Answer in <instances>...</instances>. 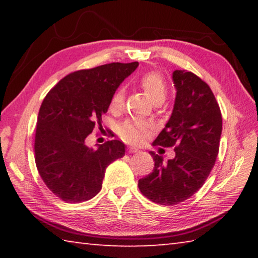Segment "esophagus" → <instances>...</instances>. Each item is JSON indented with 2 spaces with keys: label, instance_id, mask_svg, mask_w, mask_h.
<instances>
[{
  "label": "esophagus",
  "instance_id": "obj_1",
  "mask_svg": "<svg viewBox=\"0 0 258 258\" xmlns=\"http://www.w3.org/2000/svg\"><path fill=\"white\" fill-rule=\"evenodd\" d=\"M140 150L138 149V148L135 147H128V152H131V154H134V152H139Z\"/></svg>",
  "mask_w": 258,
  "mask_h": 258
}]
</instances>
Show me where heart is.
I'll return each instance as SVG.
<instances>
[{
	"label": "heart",
	"instance_id": "obj_1",
	"mask_svg": "<svg viewBox=\"0 0 258 258\" xmlns=\"http://www.w3.org/2000/svg\"><path fill=\"white\" fill-rule=\"evenodd\" d=\"M140 86L145 91L147 97L152 102H163L167 93V87L164 78L158 73L145 74L139 81ZM124 103V91L118 90L113 94L111 99V108L118 109ZM149 124L147 121L138 119H128L120 125L118 130L119 135L125 141L131 143H141L146 139V135L149 131Z\"/></svg>",
	"mask_w": 258,
	"mask_h": 258
}]
</instances>
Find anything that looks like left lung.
<instances>
[{"instance_id":"obj_1","label":"left lung","mask_w":258,"mask_h":258,"mask_svg":"<svg viewBox=\"0 0 258 258\" xmlns=\"http://www.w3.org/2000/svg\"><path fill=\"white\" fill-rule=\"evenodd\" d=\"M173 82L176 97L172 115L154 146L175 147V157L164 163L150 151L154 171L138 184L145 197L166 206L184 202L204 185L222 134L221 110L207 83L186 71H174Z\"/></svg>"}]
</instances>
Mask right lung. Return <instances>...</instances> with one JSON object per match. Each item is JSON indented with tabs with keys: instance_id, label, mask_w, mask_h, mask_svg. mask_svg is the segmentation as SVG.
Segmentation results:
<instances>
[{
	"instance_id": "obj_1",
	"label": "right lung",
	"mask_w": 258,
	"mask_h": 258,
	"mask_svg": "<svg viewBox=\"0 0 258 258\" xmlns=\"http://www.w3.org/2000/svg\"><path fill=\"white\" fill-rule=\"evenodd\" d=\"M139 62H112L63 77L46 94L38 111L35 163L46 186L66 203L93 198L106 168L125 155V145L111 140L97 149L86 138L101 123L116 90Z\"/></svg>"
}]
</instances>
